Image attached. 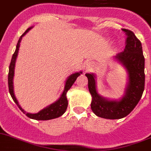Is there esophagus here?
Listing matches in <instances>:
<instances>
[{"label":"esophagus","instance_id":"34e87169","mask_svg":"<svg viewBox=\"0 0 151 151\" xmlns=\"http://www.w3.org/2000/svg\"><path fill=\"white\" fill-rule=\"evenodd\" d=\"M86 69H87V70H89V69H90V68H91V62H86Z\"/></svg>","mask_w":151,"mask_h":151}]
</instances>
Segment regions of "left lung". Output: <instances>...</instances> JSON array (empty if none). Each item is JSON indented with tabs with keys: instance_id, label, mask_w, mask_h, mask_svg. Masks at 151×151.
<instances>
[{
	"instance_id": "obj_1",
	"label": "left lung",
	"mask_w": 151,
	"mask_h": 151,
	"mask_svg": "<svg viewBox=\"0 0 151 151\" xmlns=\"http://www.w3.org/2000/svg\"><path fill=\"white\" fill-rule=\"evenodd\" d=\"M127 35L124 51L114 56L126 69L128 82L124 95L118 100L105 99L100 96L96 87V76L86 74L88 88L92 96L91 109L96 116L104 119H116L125 117L135 108L145 89V57L142 43L135 34L128 29H122Z\"/></svg>"
}]
</instances>
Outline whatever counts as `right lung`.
<instances>
[{
    "label": "right lung",
    "instance_id": "obj_1",
    "mask_svg": "<svg viewBox=\"0 0 151 151\" xmlns=\"http://www.w3.org/2000/svg\"><path fill=\"white\" fill-rule=\"evenodd\" d=\"M33 27H30L28 29L24 32L22 35L20 37V38L19 39L17 45H16V50L15 52L13 53V56H12L11 62H10V65L9 67V74H8V86H9V94L11 96L12 99L14 101V102L17 104L20 110L23 112V114H25L28 117L31 118L33 119H37V120H49V119H55V118L59 117L62 116L64 113L65 112L66 109L68 107V99L66 97V94L67 92L70 89V88L72 86L73 84L74 83L75 81L77 80V77L82 74V71L80 72H76L74 74H70L68 77L67 78L65 81V89H64L63 92H62V95H61L60 98H59L57 101L53 102L52 104H50L45 108L42 109L41 111H39L38 113L36 114H30V113H27L22 108L21 106L19 104L17 99H16V96L14 94V87H13V77H14V71H15V65H16V61L17 55L19 53V50L20 47V42H21L22 37L25 36L26 33H28L30 30L32 29Z\"/></svg>",
    "mask_w": 151,
    "mask_h": 151
}]
</instances>
